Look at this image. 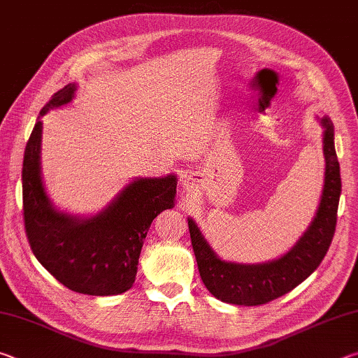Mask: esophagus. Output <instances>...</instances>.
I'll return each mask as SVG.
<instances>
[{"label":"esophagus","mask_w":358,"mask_h":358,"mask_svg":"<svg viewBox=\"0 0 358 358\" xmlns=\"http://www.w3.org/2000/svg\"><path fill=\"white\" fill-rule=\"evenodd\" d=\"M192 180H194V178H192V177H191V175H189V178H187V181H192Z\"/></svg>","instance_id":"esophagus-1"}]
</instances>
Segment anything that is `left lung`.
<instances>
[{
	"label": "left lung",
	"instance_id": "1",
	"mask_svg": "<svg viewBox=\"0 0 358 358\" xmlns=\"http://www.w3.org/2000/svg\"><path fill=\"white\" fill-rule=\"evenodd\" d=\"M322 151L325 159L324 187L310 226L281 257L260 264H240L221 259L208 245L192 217H187L194 256L205 287L217 300L232 305L257 306L278 299L299 286L325 257L336 226L341 175L335 151V129L324 115Z\"/></svg>",
	"mask_w": 358,
	"mask_h": 358
}]
</instances>
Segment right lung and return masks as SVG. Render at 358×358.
<instances>
[{
    "label": "right lung",
    "mask_w": 358,
    "mask_h": 358,
    "mask_svg": "<svg viewBox=\"0 0 358 358\" xmlns=\"http://www.w3.org/2000/svg\"><path fill=\"white\" fill-rule=\"evenodd\" d=\"M69 83L42 107L25 148L22 169L23 216L36 259L66 287L78 294L108 296L132 287L145 237L161 211L175 207L177 175L137 177L94 215L57 208L41 171L42 117L74 99Z\"/></svg>",
    "instance_id": "add662e5"
}]
</instances>
